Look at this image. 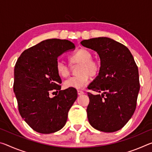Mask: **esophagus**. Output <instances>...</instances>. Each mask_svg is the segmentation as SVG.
I'll return each instance as SVG.
<instances>
[{
	"label": "esophagus",
	"mask_w": 152,
	"mask_h": 152,
	"mask_svg": "<svg viewBox=\"0 0 152 152\" xmlns=\"http://www.w3.org/2000/svg\"><path fill=\"white\" fill-rule=\"evenodd\" d=\"M77 93H78V95H82V94H84V92L82 91H77Z\"/></svg>",
	"instance_id": "1"
}]
</instances>
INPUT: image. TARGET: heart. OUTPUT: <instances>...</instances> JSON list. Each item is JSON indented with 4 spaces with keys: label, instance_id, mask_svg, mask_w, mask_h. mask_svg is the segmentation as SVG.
<instances>
[{
    "label": "heart",
    "instance_id": "heart-1",
    "mask_svg": "<svg viewBox=\"0 0 152 152\" xmlns=\"http://www.w3.org/2000/svg\"><path fill=\"white\" fill-rule=\"evenodd\" d=\"M71 64H80L78 76H71L66 79L64 85L67 88L80 89L86 86L90 82V76H94L99 73L101 63L96 59L92 58V54L86 49H80L69 56ZM56 70L58 74L66 77L69 74L70 70L67 64L63 60H58L56 62Z\"/></svg>",
    "mask_w": 152,
    "mask_h": 152
}]
</instances>
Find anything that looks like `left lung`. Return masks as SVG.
Segmentation results:
<instances>
[{
	"instance_id": "left-lung-1",
	"label": "left lung",
	"mask_w": 152,
	"mask_h": 152,
	"mask_svg": "<svg viewBox=\"0 0 152 152\" xmlns=\"http://www.w3.org/2000/svg\"><path fill=\"white\" fill-rule=\"evenodd\" d=\"M81 44L96 51L101 59L99 76L88 88L102 94L88 92V121L101 132H117L132 118L137 105L140 84L134 58L126 46L108 37L83 40Z\"/></svg>"
}]
</instances>
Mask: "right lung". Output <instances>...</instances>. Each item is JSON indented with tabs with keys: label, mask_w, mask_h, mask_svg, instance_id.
Here are the masks:
<instances>
[{
	"label": "right lung",
	"mask_w": 152,
	"mask_h": 152,
	"mask_svg": "<svg viewBox=\"0 0 152 152\" xmlns=\"http://www.w3.org/2000/svg\"><path fill=\"white\" fill-rule=\"evenodd\" d=\"M74 48L68 40L50 39L27 49L18 58L13 84L18 109L35 132L55 133L66 124L78 94L75 88L61 91V80L56 70V62L58 56ZM52 91L57 94L50 98Z\"/></svg>",
	"instance_id": "right-lung-1"
}]
</instances>
